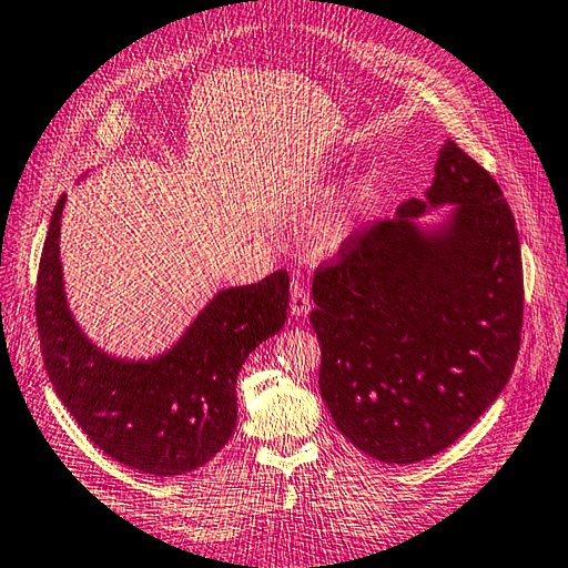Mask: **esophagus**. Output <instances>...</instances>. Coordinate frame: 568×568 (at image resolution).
<instances>
[{
  "label": "esophagus",
  "instance_id": "1",
  "mask_svg": "<svg viewBox=\"0 0 568 568\" xmlns=\"http://www.w3.org/2000/svg\"><path fill=\"white\" fill-rule=\"evenodd\" d=\"M310 307H313V303H310V291L307 285L303 281H295L293 283V291H291V313L293 315H307Z\"/></svg>",
  "mask_w": 568,
  "mask_h": 568
}]
</instances>
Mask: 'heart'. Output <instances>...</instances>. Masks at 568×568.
<instances>
[{"label":"heart","mask_w":568,"mask_h":568,"mask_svg":"<svg viewBox=\"0 0 568 568\" xmlns=\"http://www.w3.org/2000/svg\"><path fill=\"white\" fill-rule=\"evenodd\" d=\"M339 239H342V231L337 226H332V229L325 231V243H327V246H335Z\"/></svg>","instance_id":"1"}]
</instances>
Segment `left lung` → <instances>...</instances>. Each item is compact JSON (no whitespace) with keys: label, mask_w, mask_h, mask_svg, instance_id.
<instances>
[{"label":"left lung","mask_w":568,"mask_h":568,"mask_svg":"<svg viewBox=\"0 0 568 568\" xmlns=\"http://www.w3.org/2000/svg\"><path fill=\"white\" fill-rule=\"evenodd\" d=\"M458 204L420 233L408 199L398 219L362 229L317 265L320 394L352 446L382 463L448 448L513 376L525 315L521 251L493 174L455 142L436 164L428 204Z\"/></svg>","instance_id":"left-lung-1"}]
</instances>
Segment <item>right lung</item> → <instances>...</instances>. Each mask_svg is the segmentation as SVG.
<instances>
[{
	"mask_svg": "<svg viewBox=\"0 0 568 568\" xmlns=\"http://www.w3.org/2000/svg\"><path fill=\"white\" fill-rule=\"evenodd\" d=\"M55 202L37 275V329L55 394L110 458L150 475L206 465L236 430V376L261 342L281 332L291 277L221 291L172 352L118 362L95 349L65 307Z\"/></svg>",
	"mask_w": 568,
	"mask_h": 568,
	"instance_id": "right-lung-1",
	"label": "right lung"
}]
</instances>
